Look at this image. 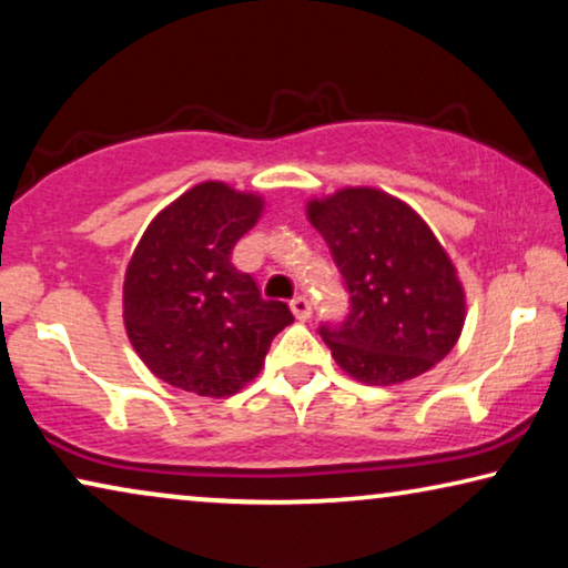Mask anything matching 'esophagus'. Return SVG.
<instances>
[{
	"instance_id": "1",
	"label": "esophagus",
	"mask_w": 568,
	"mask_h": 568,
	"mask_svg": "<svg viewBox=\"0 0 568 568\" xmlns=\"http://www.w3.org/2000/svg\"><path fill=\"white\" fill-rule=\"evenodd\" d=\"M290 307L297 321H307V317L313 315V305H310V300L305 297V294H297V297L290 302Z\"/></svg>"
}]
</instances>
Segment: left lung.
<instances>
[{"instance_id":"obj_1","label":"left lung","mask_w":568,"mask_h":568,"mask_svg":"<svg viewBox=\"0 0 568 568\" xmlns=\"http://www.w3.org/2000/svg\"><path fill=\"white\" fill-rule=\"evenodd\" d=\"M348 292V313L321 323L333 359L367 385L424 375L453 352L465 294L422 216L375 189H344L307 206Z\"/></svg>"}]
</instances>
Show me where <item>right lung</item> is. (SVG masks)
<instances>
[{"label":"right lung","mask_w":568,"mask_h":568,"mask_svg":"<svg viewBox=\"0 0 568 568\" xmlns=\"http://www.w3.org/2000/svg\"><path fill=\"white\" fill-rule=\"evenodd\" d=\"M261 199L201 183L158 214L123 282V323L142 362L168 385L222 398L258 375L271 341L294 321L263 300L232 247L258 222Z\"/></svg>","instance_id":"obj_1"}]
</instances>
